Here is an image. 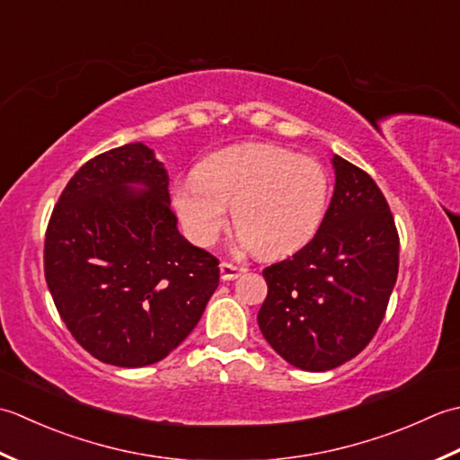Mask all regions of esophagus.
I'll use <instances>...</instances> for the list:
<instances>
[{
	"label": "esophagus",
	"instance_id": "obj_1",
	"mask_svg": "<svg viewBox=\"0 0 460 460\" xmlns=\"http://www.w3.org/2000/svg\"><path fill=\"white\" fill-rule=\"evenodd\" d=\"M242 268L234 266V264H228V261H222L220 264V276L224 282H232V279H236L240 274H242Z\"/></svg>",
	"mask_w": 460,
	"mask_h": 460
}]
</instances>
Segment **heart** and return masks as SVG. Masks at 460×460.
<instances>
[{
    "label": "heart",
    "instance_id": "b5f03b06",
    "mask_svg": "<svg viewBox=\"0 0 460 460\" xmlns=\"http://www.w3.org/2000/svg\"><path fill=\"white\" fill-rule=\"evenodd\" d=\"M189 238L210 246L226 228L230 206L242 250L279 258L315 236L330 204V176L309 156L276 145H240L206 156L196 174L172 186Z\"/></svg>",
    "mask_w": 460,
    "mask_h": 460
}]
</instances>
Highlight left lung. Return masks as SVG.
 <instances>
[{"label":"left lung","instance_id":"left-lung-1","mask_svg":"<svg viewBox=\"0 0 460 460\" xmlns=\"http://www.w3.org/2000/svg\"><path fill=\"white\" fill-rule=\"evenodd\" d=\"M330 208L312 242L266 268L261 335L304 371H330L365 349L383 322L399 271V236L385 196L333 155Z\"/></svg>","mask_w":460,"mask_h":460}]
</instances>
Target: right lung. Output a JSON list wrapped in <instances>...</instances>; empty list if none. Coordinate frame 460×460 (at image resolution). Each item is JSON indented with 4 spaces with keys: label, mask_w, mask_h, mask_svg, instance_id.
<instances>
[{
    "label": "right lung",
    "mask_w": 460,
    "mask_h": 460,
    "mask_svg": "<svg viewBox=\"0 0 460 460\" xmlns=\"http://www.w3.org/2000/svg\"><path fill=\"white\" fill-rule=\"evenodd\" d=\"M45 279L83 349L145 367L189 337L220 270L178 232L164 164L130 143L91 158L65 186L45 234Z\"/></svg>",
    "instance_id": "right-lung-1"
}]
</instances>
